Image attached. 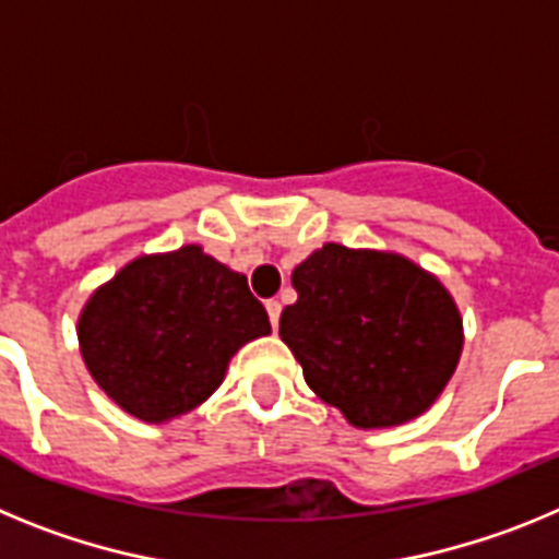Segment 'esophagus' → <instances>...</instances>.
Masks as SVG:
<instances>
[{"instance_id":"34e87169","label":"esophagus","mask_w":559,"mask_h":559,"mask_svg":"<svg viewBox=\"0 0 559 559\" xmlns=\"http://www.w3.org/2000/svg\"><path fill=\"white\" fill-rule=\"evenodd\" d=\"M265 310H269V319H271V328H280V313H283V305L276 302V299H269L265 302Z\"/></svg>"}]
</instances>
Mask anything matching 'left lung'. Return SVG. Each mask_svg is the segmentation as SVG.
Instances as JSON below:
<instances>
[{
    "label": "left lung",
    "mask_w": 559,
    "mask_h": 559,
    "mask_svg": "<svg viewBox=\"0 0 559 559\" xmlns=\"http://www.w3.org/2000/svg\"><path fill=\"white\" fill-rule=\"evenodd\" d=\"M280 338L305 383L355 428L417 419L462 358V313L431 271L397 251L324 243L290 274Z\"/></svg>",
    "instance_id": "8db88e82"
}]
</instances>
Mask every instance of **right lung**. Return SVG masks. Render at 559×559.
<instances>
[{
  "mask_svg": "<svg viewBox=\"0 0 559 559\" xmlns=\"http://www.w3.org/2000/svg\"><path fill=\"white\" fill-rule=\"evenodd\" d=\"M269 333L246 276L199 243L136 257L78 316L88 374L122 412L153 426L199 408L224 383L231 355Z\"/></svg>",
  "mask_w": 559,
  "mask_h": 559,
  "instance_id": "right-lung-1",
  "label": "right lung"
}]
</instances>
